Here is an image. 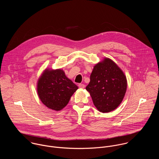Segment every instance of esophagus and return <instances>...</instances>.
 Instances as JSON below:
<instances>
[{"instance_id": "obj_1", "label": "esophagus", "mask_w": 159, "mask_h": 159, "mask_svg": "<svg viewBox=\"0 0 159 159\" xmlns=\"http://www.w3.org/2000/svg\"><path fill=\"white\" fill-rule=\"evenodd\" d=\"M78 86H79V88H81V89H84V87H85V86H84V84H78Z\"/></svg>"}]
</instances>
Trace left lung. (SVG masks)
Wrapping results in <instances>:
<instances>
[{
    "label": "left lung",
    "mask_w": 159,
    "mask_h": 159,
    "mask_svg": "<svg viewBox=\"0 0 159 159\" xmlns=\"http://www.w3.org/2000/svg\"><path fill=\"white\" fill-rule=\"evenodd\" d=\"M86 86L93 105L101 113H109L121 103L127 90V78L119 66L105 57L95 64Z\"/></svg>",
    "instance_id": "obj_1"
}]
</instances>
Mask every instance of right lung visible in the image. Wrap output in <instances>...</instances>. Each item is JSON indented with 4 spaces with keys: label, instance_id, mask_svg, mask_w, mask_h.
<instances>
[{
    "label": "right lung",
    "instance_id": "add662e5",
    "mask_svg": "<svg viewBox=\"0 0 159 159\" xmlns=\"http://www.w3.org/2000/svg\"><path fill=\"white\" fill-rule=\"evenodd\" d=\"M78 89L62 69H45L37 81V91L42 102L48 108L60 111Z\"/></svg>",
    "mask_w": 159,
    "mask_h": 159
}]
</instances>
